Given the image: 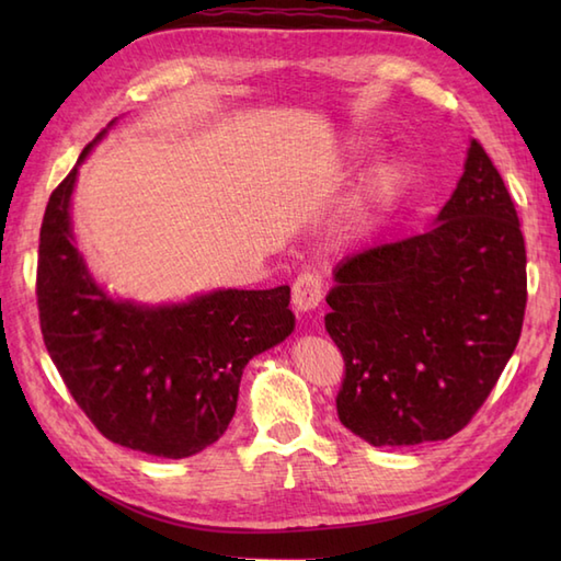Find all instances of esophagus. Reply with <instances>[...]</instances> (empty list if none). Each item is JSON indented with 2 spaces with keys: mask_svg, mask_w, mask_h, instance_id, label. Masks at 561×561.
<instances>
[{
  "mask_svg": "<svg viewBox=\"0 0 561 561\" xmlns=\"http://www.w3.org/2000/svg\"><path fill=\"white\" fill-rule=\"evenodd\" d=\"M323 299V277L318 272L306 270L294 279L291 301L299 311H311Z\"/></svg>",
  "mask_w": 561,
  "mask_h": 561,
  "instance_id": "esophagus-1",
  "label": "esophagus"
}]
</instances>
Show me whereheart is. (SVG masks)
<instances>
[{"instance_id": "obj_1", "label": "heart", "mask_w": 561, "mask_h": 561, "mask_svg": "<svg viewBox=\"0 0 561 561\" xmlns=\"http://www.w3.org/2000/svg\"><path fill=\"white\" fill-rule=\"evenodd\" d=\"M402 175H404L402 165L398 161L388 159L383 163H378L376 169L368 173L366 183H364L362 197H359V211L371 209V207L380 205V202H386L396 195V190L402 183Z\"/></svg>"}]
</instances>
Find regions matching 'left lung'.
<instances>
[{"instance_id": "8db88e82", "label": "left lung", "mask_w": 561, "mask_h": 561, "mask_svg": "<svg viewBox=\"0 0 561 561\" xmlns=\"http://www.w3.org/2000/svg\"><path fill=\"white\" fill-rule=\"evenodd\" d=\"M526 301L516 205L472 139L432 229L335 270L325 330L344 359L340 422L371 446L458 434L514 354Z\"/></svg>"}]
</instances>
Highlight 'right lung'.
<instances>
[{"label": "right lung", "mask_w": 561, "mask_h": 561, "mask_svg": "<svg viewBox=\"0 0 561 561\" xmlns=\"http://www.w3.org/2000/svg\"><path fill=\"white\" fill-rule=\"evenodd\" d=\"M93 145L45 207L35 279L45 347L105 438L147 456H195L233 420L245 364L291 335L289 287L219 289L171 306L111 299L75 248L69 219Z\"/></svg>", "instance_id": "1"}]
</instances>
